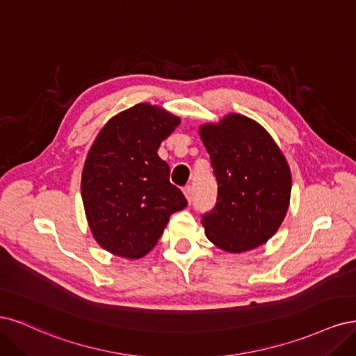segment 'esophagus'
I'll use <instances>...</instances> for the list:
<instances>
[{
	"label": "esophagus",
	"instance_id": "1",
	"mask_svg": "<svg viewBox=\"0 0 356 356\" xmlns=\"http://www.w3.org/2000/svg\"><path fill=\"white\" fill-rule=\"evenodd\" d=\"M183 193H185L186 200L191 202V201H192V197H193V189H192V186H185V188H183Z\"/></svg>",
	"mask_w": 356,
	"mask_h": 356
}]
</instances>
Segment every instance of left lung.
Segmentation results:
<instances>
[{
    "instance_id": "obj_1",
    "label": "left lung",
    "mask_w": 356,
    "mask_h": 356,
    "mask_svg": "<svg viewBox=\"0 0 356 356\" xmlns=\"http://www.w3.org/2000/svg\"><path fill=\"white\" fill-rule=\"evenodd\" d=\"M200 136L217 180V201L202 214L205 235L227 253L265 244L289 210L291 173L269 133L256 121L229 113L201 125Z\"/></svg>"
}]
</instances>
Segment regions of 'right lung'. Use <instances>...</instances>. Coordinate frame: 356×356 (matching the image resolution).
I'll return each instance as SVG.
<instances>
[{
	"mask_svg": "<svg viewBox=\"0 0 356 356\" xmlns=\"http://www.w3.org/2000/svg\"><path fill=\"white\" fill-rule=\"evenodd\" d=\"M179 124L165 109L139 103L111 118L97 134L84 164L81 195L91 234L109 253L143 257L170 216L188 205L156 154Z\"/></svg>",
	"mask_w": 356,
	"mask_h": 356,
	"instance_id": "obj_1",
	"label": "right lung"
}]
</instances>
